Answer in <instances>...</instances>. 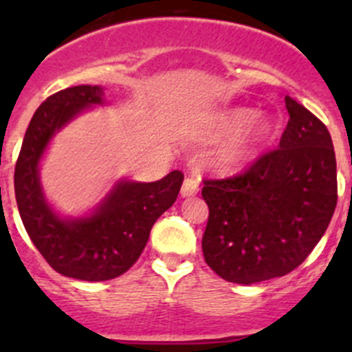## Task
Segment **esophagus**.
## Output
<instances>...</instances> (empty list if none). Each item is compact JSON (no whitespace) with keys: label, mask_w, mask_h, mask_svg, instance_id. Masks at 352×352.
Here are the masks:
<instances>
[{"label":"esophagus","mask_w":352,"mask_h":352,"mask_svg":"<svg viewBox=\"0 0 352 352\" xmlns=\"http://www.w3.org/2000/svg\"><path fill=\"white\" fill-rule=\"evenodd\" d=\"M197 192H199L197 179H194V177H187V179L184 180L182 189H180V194H182L184 197H190V196H196Z\"/></svg>","instance_id":"obj_1"}]
</instances>
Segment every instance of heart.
Returning a JSON list of instances; mask_svg holds the SVG:
<instances>
[{
    "instance_id": "b5f03b06",
    "label": "heart",
    "mask_w": 352,
    "mask_h": 352,
    "mask_svg": "<svg viewBox=\"0 0 352 352\" xmlns=\"http://www.w3.org/2000/svg\"><path fill=\"white\" fill-rule=\"evenodd\" d=\"M250 117L252 110L235 109L219 124L218 134L223 140L214 155V163L219 168H235L243 163L267 134V122L258 117Z\"/></svg>"
}]
</instances>
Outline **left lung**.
I'll return each instance as SVG.
<instances>
[{
  "instance_id": "obj_1",
  "label": "left lung",
  "mask_w": 352,
  "mask_h": 352,
  "mask_svg": "<svg viewBox=\"0 0 352 352\" xmlns=\"http://www.w3.org/2000/svg\"><path fill=\"white\" fill-rule=\"evenodd\" d=\"M279 148L242 173L204 179V261L219 278L254 285L296 269L320 242L337 204L332 138L318 117L285 97Z\"/></svg>"
}]
</instances>
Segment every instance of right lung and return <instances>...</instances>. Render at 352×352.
Returning a JSON list of instances; mask_svg holds the SVG:
<instances>
[{"mask_svg": "<svg viewBox=\"0 0 352 352\" xmlns=\"http://www.w3.org/2000/svg\"><path fill=\"white\" fill-rule=\"evenodd\" d=\"M104 104V88L80 85L47 97L35 110L15 165V197L25 230L54 271L81 281L124 274L144 250L155 221L175 202L184 173L156 182L120 180L94 214L63 219L45 202L38 162L65 124L91 105Z\"/></svg>", "mask_w": 352, "mask_h": 352, "instance_id": "add662e5", "label": "right lung"}]
</instances>
